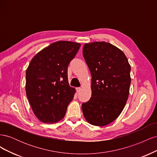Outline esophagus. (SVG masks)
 I'll use <instances>...</instances> for the list:
<instances>
[{
	"label": "esophagus",
	"instance_id": "esophagus-1",
	"mask_svg": "<svg viewBox=\"0 0 157 157\" xmlns=\"http://www.w3.org/2000/svg\"><path fill=\"white\" fill-rule=\"evenodd\" d=\"M81 88L80 87H78V88H76V90H77V93H79L80 92V90H81Z\"/></svg>",
	"mask_w": 157,
	"mask_h": 157
}]
</instances>
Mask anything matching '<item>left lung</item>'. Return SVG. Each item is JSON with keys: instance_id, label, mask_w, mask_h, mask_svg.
Segmentation results:
<instances>
[{"instance_id": "8db88e82", "label": "left lung", "mask_w": 157, "mask_h": 157, "mask_svg": "<svg viewBox=\"0 0 157 157\" xmlns=\"http://www.w3.org/2000/svg\"><path fill=\"white\" fill-rule=\"evenodd\" d=\"M82 52L92 75V96L82 103L83 115L90 124L106 126L118 118L126 103L130 65L124 52L105 41L86 43Z\"/></svg>"}]
</instances>
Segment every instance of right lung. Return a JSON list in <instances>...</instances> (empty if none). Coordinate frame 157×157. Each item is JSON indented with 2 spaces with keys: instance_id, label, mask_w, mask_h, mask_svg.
<instances>
[{
  "instance_id": "1",
  "label": "right lung",
  "mask_w": 157,
  "mask_h": 157,
  "mask_svg": "<svg viewBox=\"0 0 157 157\" xmlns=\"http://www.w3.org/2000/svg\"><path fill=\"white\" fill-rule=\"evenodd\" d=\"M80 47L60 40L33 57L26 70L25 92L32 110L40 121L53 124L63 119L76 90L68 82L67 68Z\"/></svg>"
}]
</instances>
